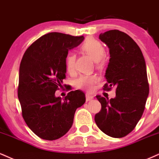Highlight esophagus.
<instances>
[{"instance_id": "34e87169", "label": "esophagus", "mask_w": 159, "mask_h": 159, "mask_svg": "<svg viewBox=\"0 0 159 159\" xmlns=\"http://www.w3.org/2000/svg\"><path fill=\"white\" fill-rule=\"evenodd\" d=\"M93 99H94V97L91 96V95L88 94H85V100H86V101H90V100H93Z\"/></svg>"}]
</instances>
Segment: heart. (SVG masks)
Listing matches in <instances>:
<instances>
[{
	"label": "heart",
	"instance_id": "obj_1",
	"mask_svg": "<svg viewBox=\"0 0 159 159\" xmlns=\"http://www.w3.org/2000/svg\"><path fill=\"white\" fill-rule=\"evenodd\" d=\"M81 50L89 55L91 59L98 61V65L102 63V58L106 53V50L102 43L94 39H89L82 44ZM65 68L69 73L74 70L75 66V57L73 53H68L65 57ZM98 81L97 76L93 74H84L80 76L76 81V88L83 90L91 91L94 89V84Z\"/></svg>",
	"mask_w": 159,
	"mask_h": 159
}]
</instances>
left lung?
Wrapping results in <instances>:
<instances>
[{
    "instance_id": "1",
    "label": "left lung",
    "mask_w": 159,
    "mask_h": 159,
    "mask_svg": "<svg viewBox=\"0 0 159 159\" xmlns=\"http://www.w3.org/2000/svg\"><path fill=\"white\" fill-rule=\"evenodd\" d=\"M109 48L110 59L103 90L116 87V97L96 98L101 109L94 116L97 126L112 138H123L134 129L145 109L149 94L146 64L141 49L126 33L111 30L99 36Z\"/></svg>"
}]
</instances>
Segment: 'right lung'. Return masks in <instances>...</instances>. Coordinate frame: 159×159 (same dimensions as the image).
Returning a JSON list of instances; mask_svg holds the SVG:
<instances>
[{
	"instance_id": "1",
	"label": "right lung",
	"mask_w": 159,
	"mask_h": 159,
	"mask_svg": "<svg viewBox=\"0 0 159 159\" xmlns=\"http://www.w3.org/2000/svg\"><path fill=\"white\" fill-rule=\"evenodd\" d=\"M84 37L49 33L26 50L19 68L18 97L24 121L41 139L57 140L65 135L77 108L85 103L82 91H71L61 100L55 96L66 78L65 57Z\"/></svg>"
}]
</instances>
